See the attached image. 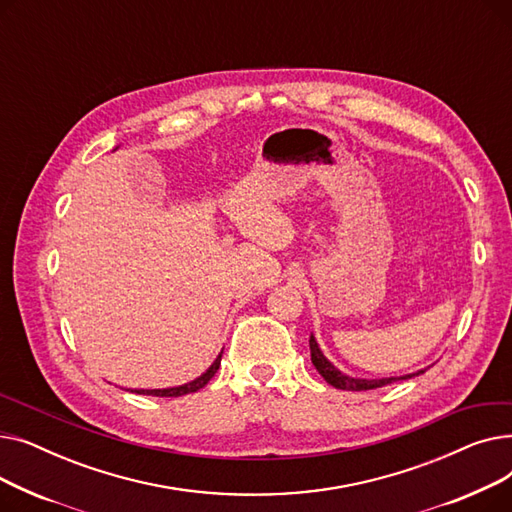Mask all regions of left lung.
Instances as JSON below:
<instances>
[{
	"label": "left lung",
	"mask_w": 512,
	"mask_h": 512,
	"mask_svg": "<svg viewBox=\"0 0 512 512\" xmlns=\"http://www.w3.org/2000/svg\"><path fill=\"white\" fill-rule=\"evenodd\" d=\"M309 346H311V361H313L315 369L321 373V378H324L330 386H334V388H338V390L363 392V390H375V388H382V386H388V384L396 382V378H388V380H357V378H348V375L340 373L324 355H321L319 346H317V342H315L313 336L309 338ZM419 373H423V371H419ZM419 373L405 375V378H400V380L413 378V375H419Z\"/></svg>",
	"instance_id": "1"
}]
</instances>
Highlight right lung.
<instances>
[{
    "label": "right lung",
    "instance_id": "right-lung-1",
    "mask_svg": "<svg viewBox=\"0 0 512 512\" xmlns=\"http://www.w3.org/2000/svg\"><path fill=\"white\" fill-rule=\"evenodd\" d=\"M220 361H222V355L213 361V365L201 375V378H197V380L191 382V384H184V386H178V388H166V390H137V394H151V396H184V394L197 392V390H201V388L213 378L215 373H218Z\"/></svg>",
    "mask_w": 512,
    "mask_h": 512
}]
</instances>
